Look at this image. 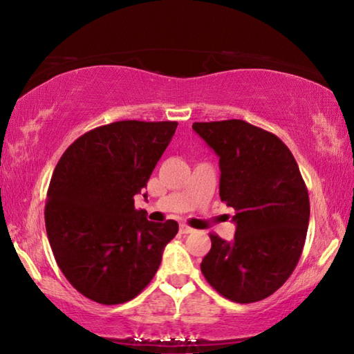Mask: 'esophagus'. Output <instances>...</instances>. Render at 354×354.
Listing matches in <instances>:
<instances>
[{
  "label": "esophagus",
  "mask_w": 354,
  "mask_h": 354,
  "mask_svg": "<svg viewBox=\"0 0 354 354\" xmlns=\"http://www.w3.org/2000/svg\"><path fill=\"white\" fill-rule=\"evenodd\" d=\"M179 231H181L183 234H190V232H193L194 230L192 227H189L187 223H181V225H179Z\"/></svg>",
  "instance_id": "34e87169"
}]
</instances>
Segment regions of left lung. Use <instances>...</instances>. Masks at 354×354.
Returning <instances> with one entry per match:
<instances>
[{
  "instance_id": "left-lung-1",
  "label": "left lung",
  "mask_w": 354,
  "mask_h": 354,
  "mask_svg": "<svg viewBox=\"0 0 354 354\" xmlns=\"http://www.w3.org/2000/svg\"><path fill=\"white\" fill-rule=\"evenodd\" d=\"M219 156L221 201L236 209V234H209L201 263L205 280L222 297L248 304L272 295L301 257L310 204L289 147L243 120L193 123Z\"/></svg>"
}]
</instances>
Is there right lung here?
<instances>
[{
	"label": "right lung",
	"mask_w": 354,
	"mask_h": 354,
	"mask_svg": "<svg viewBox=\"0 0 354 354\" xmlns=\"http://www.w3.org/2000/svg\"><path fill=\"white\" fill-rule=\"evenodd\" d=\"M176 126L138 120L99 126L74 141L53 171L44 212L51 251L73 288L95 303L137 297L176 236V221L150 222L133 205Z\"/></svg>",
	"instance_id": "add662e5"
}]
</instances>
